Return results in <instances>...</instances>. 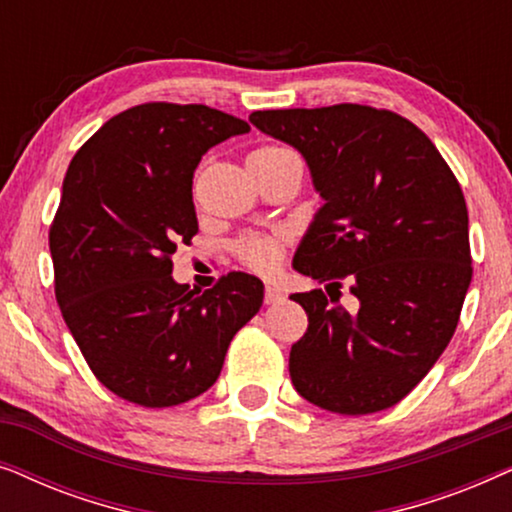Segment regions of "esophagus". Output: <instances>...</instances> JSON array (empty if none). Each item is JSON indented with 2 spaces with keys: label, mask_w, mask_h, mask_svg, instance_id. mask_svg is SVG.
I'll return each instance as SVG.
<instances>
[{
  "label": "esophagus",
  "mask_w": 512,
  "mask_h": 512,
  "mask_svg": "<svg viewBox=\"0 0 512 512\" xmlns=\"http://www.w3.org/2000/svg\"><path fill=\"white\" fill-rule=\"evenodd\" d=\"M284 298V293L279 291V289H275V286H265V291H263V300H265V305H272V303H279V300Z\"/></svg>",
  "instance_id": "34e87169"
}]
</instances>
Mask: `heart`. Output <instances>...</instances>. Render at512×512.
<instances>
[{
    "instance_id": "b5f03b06",
    "label": "heart",
    "mask_w": 512,
    "mask_h": 512,
    "mask_svg": "<svg viewBox=\"0 0 512 512\" xmlns=\"http://www.w3.org/2000/svg\"><path fill=\"white\" fill-rule=\"evenodd\" d=\"M298 158L296 153L284 149V146L265 144L251 151L249 165L254 167H270L282 163V160ZM286 244H289V235L286 233H247L240 240L233 242V256L240 261L244 268L258 275H270L282 263Z\"/></svg>"
}]
</instances>
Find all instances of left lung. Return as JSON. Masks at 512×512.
Instances as JSON below:
<instances>
[{
	"instance_id": "obj_1",
	"label": "left lung",
	"mask_w": 512,
	"mask_h": 512,
	"mask_svg": "<svg viewBox=\"0 0 512 512\" xmlns=\"http://www.w3.org/2000/svg\"><path fill=\"white\" fill-rule=\"evenodd\" d=\"M249 121L303 153L326 200L293 258L331 296L293 293L307 312L289 354L293 387L338 415L391 408L457 331L473 277L459 181L431 139L389 109L345 102ZM345 283L360 300L354 313L339 305Z\"/></svg>"
}]
</instances>
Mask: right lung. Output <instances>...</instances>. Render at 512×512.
<instances>
[{
    "mask_svg": "<svg viewBox=\"0 0 512 512\" xmlns=\"http://www.w3.org/2000/svg\"><path fill=\"white\" fill-rule=\"evenodd\" d=\"M242 118L205 104L146 102L109 118L76 151L48 230L55 298L83 359L109 391L172 408L219 377L263 284L228 272L195 293L172 256L198 233L193 174Z\"/></svg>",
    "mask_w": 512,
    "mask_h": 512,
    "instance_id": "obj_1",
    "label": "right lung"
}]
</instances>
